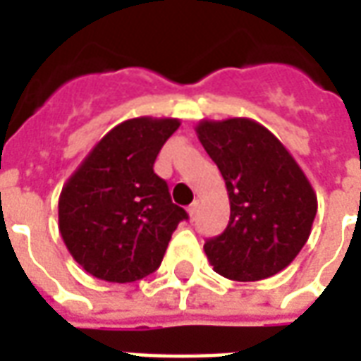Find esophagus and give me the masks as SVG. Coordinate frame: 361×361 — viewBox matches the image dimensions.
<instances>
[{
  "label": "esophagus",
  "instance_id": "34e87169",
  "mask_svg": "<svg viewBox=\"0 0 361 361\" xmlns=\"http://www.w3.org/2000/svg\"><path fill=\"white\" fill-rule=\"evenodd\" d=\"M188 212H189V216H191V219H195L197 212H199V201H193V203L189 204Z\"/></svg>",
  "mask_w": 361,
  "mask_h": 361
}]
</instances>
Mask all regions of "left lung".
<instances>
[{
	"label": "left lung",
	"instance_id": "left-lung-1",
	"mask_svg": "<svg viewBox=\"0 0 361 361\" xmlns=\"http://www.w3.org/2000/svg\"><path fill=\"white\" fill-rule=\"evenodd\" d=\"M197 137L226 181L230 222L204 243L224 279L255 282L286 269L317 214V195L290 150L250 118L201 119Z\"/></svg>",
	"mask_w": 361,
	"mask_h": 361
}]
</instances>
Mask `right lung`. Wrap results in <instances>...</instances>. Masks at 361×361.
Returning <instances> with one entry per match:
<instances>
[{"label":"right lung","mask_w":361,"mask_h":361,"mask_svg":"<svg viewBox=\"0 0 361 361\" xmlns=\"http://www.w3.org/2000/svg\"><path fill=\"white\" fill-rule=\"evenodd\" d=\"M178 118L126 119L85 157L59 193V234L71 257L106 282H135L162 263L188 212L152 166Z\"/></svg>","instance_id":"obj_1"}]
</instances>
